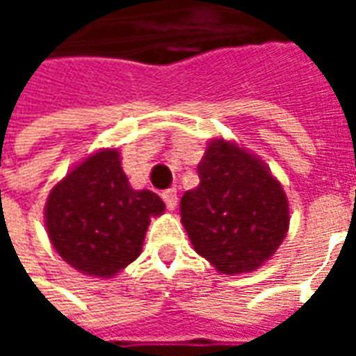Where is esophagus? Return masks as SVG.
Instances as JSON below:
<instances>
[{"label":"esophagus","mask_w":356,"mask_h":356,"mask_svg":"<svg viewBox=\"0 0 356 356\" xmlns=\"http://www.w3.org/2000/svg\"><path fill=\"white\" fill-rule=\"evenodd\" d=\"M163 202H165L168 209L173 211V209L177 208V191H173V188H171V191H165V193H163Z\"/></svg>","instance_id":"esophagus-1"}]
</instances>
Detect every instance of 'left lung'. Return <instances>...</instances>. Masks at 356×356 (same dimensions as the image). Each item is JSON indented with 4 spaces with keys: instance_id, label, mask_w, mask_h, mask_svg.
<instances>
[{
    "instance_id": "1",
    "label": "left lung",
    "mask_w": 356,
    "mask_h": 356,
    "mask_svg": "<svg viewBox=\"0 0 356 356\" xmlns=\"http://www.w3.org/2000/svg\"><path fill=\"white\" fill-rule=\"evenodd\" d=\"M200 185L181 198L194 250L219 273H252L275 254L290 225L288 198L261 160L211 140L198 163Z\"/></svg>"
}]
</instances>
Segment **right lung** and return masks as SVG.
Here are the masks:
<instances>
[{
	"mask_svg": "<svg viewBox=\"0 0 356 356\" xmlns=\"http://www.w3.org/2000/svg\"><path fill=\"white\" fill-rule=\"evenodd\" d=\"M152 191H133L114 148L76 165L53 186L45 225L53 248L83 275L110 278L139 257L150 217L163 211Z\"/></svg>",
	"mask_w": 356,
	"mask_h": 356,
	"instance_id": "obj_1",
	"label": "right lung"
}]
</instances>
